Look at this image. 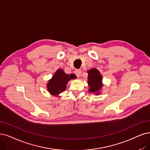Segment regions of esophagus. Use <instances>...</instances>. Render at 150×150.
I'll return each mask as SVG.
<instances>
[{
    "mask_svg": "<svg viewBox=\"0 0 150 150\" xmlns=\"http://www.w3.org/2000/svg\"><path fill=\"white\" fill-rule=\"evenodd\" d=\"M75 74L78 77H80L81 75V70H76Z\"/></svg>",
    "mask_w": 150,
    "mask_h": 150,
    "instance_id": "esophagus-1",
    "label": "esophagus"
}]
</instances>
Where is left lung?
Segmentation results:
<instances>
[{"instance_id":"8db88e82","label":"left lung","mask_w":150,"mask_h":150,"mask_svg":"<svg viewBox=\"0 0 150 150\" xmlns=\"http://www.w3.org/2000/svg\"><path fill=\"white\" fill-rule=\"evenodd\" d=\"M87 73L88 74V84L89 86L88 91L95 95H99L103 86L102 75L96 68L90 69Z\"/></svg>"}]
</instances>
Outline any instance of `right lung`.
I'll return each mask as SVG.
<instances>
[{
    "label": "right lung",
    "mask_w": 150,
    "mask_h": 150,
    "mask_svg": "<svg viewBox=\"0 0 150 150\" xmlns=\"http://www.w3.org/2000/svg\"><path fill=\"white\" fill-rule=\"evenodd\" d=\"M76 79V76L73 74H67L62 69H58L47 83V90L54 96H57L67 88V83Z\"/></svg>",
    "instance_id": "1"
}]
</instances>
